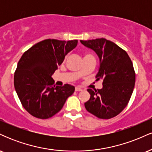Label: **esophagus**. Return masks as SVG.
Instances as JSON below:
<instances>
[{"label":"esophagus","instance_id":"obj_1","mask_svg":"<svg viewBox=\"0 0 152 152\" xmlns=\"http://www.w3.org/2000/svg\"><path fill=\"white\" fill-rule=\"evenodd\" d=\"M82 90H83V88H81V87H79V86L76 87V88H75V91H82Z\"/></svg>","mask_w":152,"mask_h":152}]
</instances>
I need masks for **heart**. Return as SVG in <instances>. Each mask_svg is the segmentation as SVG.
<instances>
[{
  "mask_svg": "<svg viewBox=\"0 0 152 152\" xmlns=\"http://www.w3.org/2000/svg\"><path fill=\"white\" fill-rule=\"evenodd\" d=\"M91 56V54L89 53H85L84 56H83V57H86V56Z\"/></svg>",
  "mask_w": 152,
  "mask_h": 152,
  "instance_id": "heart-1",
  "label": "heart"
}]
</instances>
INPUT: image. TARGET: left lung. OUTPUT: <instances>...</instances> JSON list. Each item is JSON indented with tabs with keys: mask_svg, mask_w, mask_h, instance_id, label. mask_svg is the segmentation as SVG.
Returning a JSON list of instances; mask_svg holds the SVG:
<instances>
[{
	"mask_svg": "<svg viewBox=\"0 0 152 152\" xmlns=\"http://www.w3.org/2000/svg\"><path fill=\"white\" fill-rule=\"evenodd\" d=\"M81 43L99 56L100 66L96 78L103 81L102 89H87L91 97L85 108L99 118L114 117L124 109L133 93L136 75L132 60L124 50L105 38Z\"/></svg>",
	"mask_w": 152,
	"mask_h": 152,
	"instance_id": "left-lung-1",
	"label": "left lung"
}]
</instances>
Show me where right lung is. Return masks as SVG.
Segmentation results:
<instances>
[{"label": "right lung", "instance_id": "add662e5", "mask_svg": "<svg viewBox=\"0 0 152 152\" xmlns=\"http://www.w3.org/2000/svg\"><path fill=\"white\" fill-rule=\"evenodd\" d=\"M77 43V40L46 39L23 54L15 71L14 86L23 106L32 116L51 117L74 94V86H55L51 76Z\"/></svg>", "mask_w": 152, "mask_h": 152}]
</instances>
